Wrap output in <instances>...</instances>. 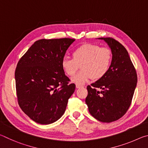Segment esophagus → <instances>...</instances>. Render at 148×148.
<instances>
[{
	"label": "esophagus",
	"instance_id": "34e87169",
	"mask_svg": "<svg viewBox=\"0 0 148 148\" xmlns=\"http://www.w3.org/2000/svg\"><path fill=\"white\" fill-rule=\"evenodd\" d=\"M76 88H80V87H83V86H82V85H80V84H76Z\"/></svg>",
	"mask_w": 148,
	"mask_h": 148
}]
</instances>
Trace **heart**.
Returning <instances> with one entry per match:
<instances>
[{"instance_id":"b5f03b06","label":"heart","mask_w":148,"mask_h":148,"mask_svg":"<svg viewBox=\"0 0 148 148\" xmlns=\"http://www.w3.org/2000/svg\"><path fill=\"white\" fill-rule=\"evenodd\" d=\"M72 57H64L61 66L68 76H73L81 67L82 71L72 77L75 84H84L92 78L97 80L108 72L112 61L111 50L94 44H85L74 50Z\"/></svg>"}]
</instances>
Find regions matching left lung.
Instances as JSON below:
<instances>
[{
  "label": "left lung",
  "instance_id": "1",
  "mask_svg": "<svg viewBox=\"0 0 148 148\" xmlns=\"http://www.w3.org/2000/svg\"><path fill=\"white\" fill-rule=\"evenodd\" d=\"M108 44L112 53L110 69L102 78L87 87L86 102L91 116L110 123L126 114L137 84V74L125 47L113 38H99Z\"/></svg>",
  "mask_w": 148,
  "mask_h": 148
}]
</instances>
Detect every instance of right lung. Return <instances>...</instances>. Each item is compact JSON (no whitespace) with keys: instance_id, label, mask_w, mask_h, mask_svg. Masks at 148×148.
Returning <instances> with one entry per match:
<instances>
[{"instance_id":"add662e5","label":"right lung","mask_w":148,"mask_h":148,"mask_svg":"<svg viewBox=\"0 0 148 148\" xmlns=\"http://www.w3.org/2000/svg\"><path fill=\"white\" fill-rule=\"evenodd\" d=\"M75 39H41L30 47L15 71L17 102L34 121L52 123L64 113L76 86L70 83L61 66Z\"/></svg>"}]
</instances>
